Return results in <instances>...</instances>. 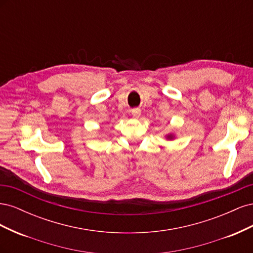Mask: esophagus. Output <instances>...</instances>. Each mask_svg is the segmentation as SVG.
<instances>
[{
    "mask_svg": "<svg viewBox=\"0 0 253 253\" xmlns=\"http://www.w3.org/2000/svg\"><path fill=\"white\" fill-rule=\"evenodd\" d=\"M132 115H133V117L138 118L141 115V111L139 109H133L132 110Z\"/></svg>",
    "mask_w": 253,
    "mask_h": 253,
    "instance_id": "esophagus-1",
    "label": "esophagus"
}]
</instances>
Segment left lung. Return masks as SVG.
<instances>
[{"label": "left lung", "instance_id": "1", "mask_svg": "<svg viewBox=\"0 0 253 253\" xmlns=\"http://www.w3.org/2000/svg\"><path fill=\"white\" fill-rule=\"evenodd\" d=\"M166 138H167L168 140H172V139H174V138H175V136H174L173 134H169V135H167V136H166Z\"/></svg>", "mask_w": 253, "mask_h": 253}]
</instances>
